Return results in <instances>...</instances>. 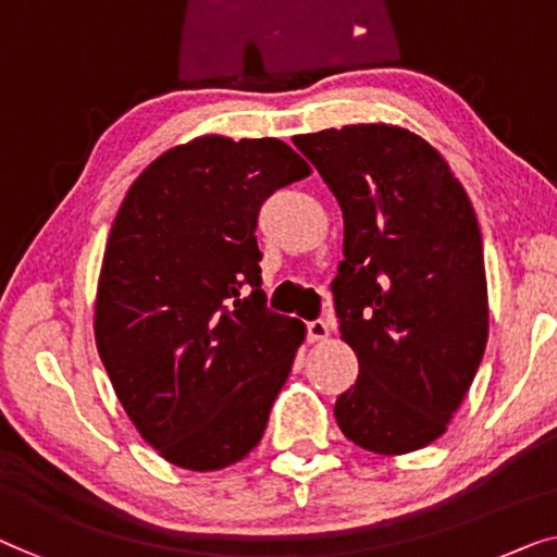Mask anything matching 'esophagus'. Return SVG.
<instances>
[{"instance_id": "34e87169", "label": "esophagus", "mask_w": 557, "mask_h": 557, "mask_svg": "<svg viewBox=\"0 0 557 557\" xmlns=\"http://www.w3.org/2000/svg\"><path fill=\"white\" fill-rule=\"evenodd\" d=\"M327 337H330V327L322 320H312L310 325H307V339H310V343H325Z\"/></svg>"}]
</instances>
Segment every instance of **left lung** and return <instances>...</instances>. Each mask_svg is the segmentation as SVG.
I'll list each match as a JSON object with an SVG mask.
<instances>
[{
  "label": "left lung",
  "instance_id": "obj_1",
  "mask_svg": "<svg viewBox=\"0 0 557 557\" xmlns=\"http://www.w3.org/2000/svg\"><path fill=\"white\" fill-rule=\"evenodd\" d=\"M293 143L345 220L332 293L360 375L337 397V425L370 453L420 450L447 430L487 345L475 210L445 157L400 124H347Z\"/></svg>",
  "mask_w": 557,
  "mask_h": 557
}]
</instances>
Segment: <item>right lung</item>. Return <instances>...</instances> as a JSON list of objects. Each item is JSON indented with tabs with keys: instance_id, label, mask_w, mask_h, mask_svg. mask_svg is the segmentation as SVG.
<instances>
[{
	"instance_id": "add662e5",
	"label": "right lung",
	"mask_w": 557,
	"mask_h": 557,
	"mask_svg": "<svg viewBox=\"0 0 557 557\" xmlns=\"http://www.w3.org/2000/svg\"><path fill=\"white\" fill-rule=\"evenodd\" d=\"M310 172L275 137L205 135L149 162L122 199L95 343L137 433L177 468H230L268 428L307 330L264 307L257 212Z\"/></svg>"
}]
</instances>
